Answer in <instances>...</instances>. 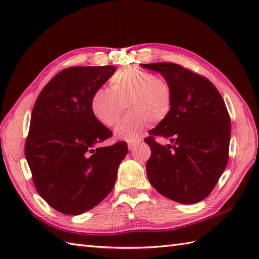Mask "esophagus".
Instances as JSON below:
<instances>
[{"instance_id": "34e87169", "label": "esophagus", "mask_w": 259, "mask_h": 259, "mask_svg": "<svg viewBox=\"0 0 259 259\" xmlns=\"http://www.w3.org/2000/svg\"><path fill=\"white\" fill-rule=\"evenodd\" d=\"M140 142H141V139H136V140H130V141H128V148H129V150H134L135 148L140 144Z\"/></svg>"}]
</instances>
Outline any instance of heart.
<instances>
[{
    "instance_id": "heart-1",
    "label": "heart",
    "mask_w": 259,
    "mask_h": 259,
    "mask_svg": "<svg viewBox=\"0 0 259 259\" xmlns=\"http://www.w3.org/2000/svg\"><path fill=\"white\" fill-rule=\"evenodd\" d=\"M110 89L100 88L92 95L90 107L99 122L111 126L124 111L130 113L115 126L119 139L135 140L152 122H161L171 112L172 89L166 80L137 67L118 70L109 80Z\"/></svg>"
}]
</instances>
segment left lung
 I'll list each match as a JSON object with an SVG mask.
<instances>
[{"instance_id":"8db88e82","label":"left lung","mask_w":259,"mask_h":259,"mask_svg":"<svg viewBox=\"0 0 259 259\" xmlns=\"http://www.w3.org/2000/svg\"><path fill=\"white\" fill-rule=\"evenodd\" d=\"M160 72L172 89L171 112L145 141L151 156L147 176L159 194L185 205L210 194L228 162L230 117L221 93L205 76L179 64H141ZM163 136L172 145L155 141Z\"/></svg>"}]
</instances>
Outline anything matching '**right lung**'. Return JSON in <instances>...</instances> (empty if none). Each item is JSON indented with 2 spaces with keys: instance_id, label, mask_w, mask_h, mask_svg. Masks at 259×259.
I'll list each match as a JSON object with an SVG mask.
<instances>
[{
  "instance_id": "right-lung-1",
  "label": "right lung",
  "mask_w": 259,
  "mask_h": 259,
  "mask_svg": "<svg viewBox=\"0 0 259 259\" xmlns=\"http://www.w3.org/2000/svg\"><path fill=\"white\" fill-rule=\"evenodd\" d=\"M114 72L112 65L64 69L33 107L25 158L38 195L62 213L75 216L100 203L128 153L125 141L99 147L112 133L90 107L93 93Z\"/></svg>"
}]
</instances>
